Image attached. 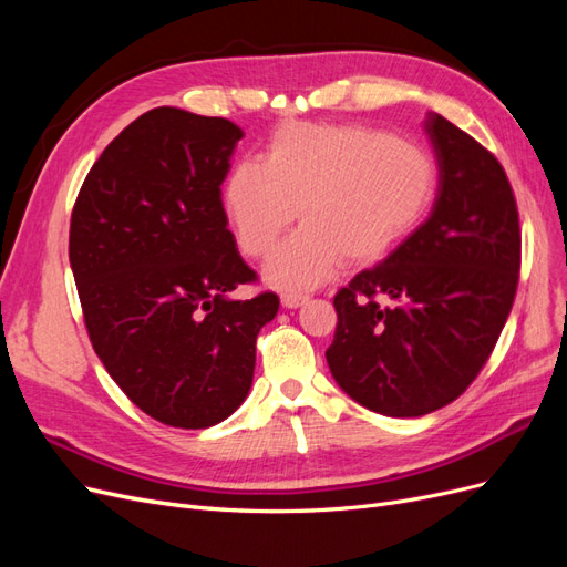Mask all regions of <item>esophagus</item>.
Listing matches in <instances>:
<instances>
[{"label":"esophagus","mask_w":567,"mask_h":567,"mask_svg":"<svg viewBox=\"0 0 567 567\" xmlns=\"http://www.w3.org/2000/svg\"><path fill=\"white\" fill-rule=\"evenodd\" d=\"M307 298L305 293H298V290H286V293H281V302H284V307H290V310H293V307H300V305H305Z\"/></svg>","instance_id":"obj_1"}]
</instances>
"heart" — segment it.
<instances>
[{
	"label": "heart",
	"mask_w": 567,
	"mask_h": 567,
	"mask_svg": "<svg viewBox=\"0 0 567 567\" xmlns=\"http://www.w3.org/2000/svg\"><path fill=\"white\" fill-rule=\"evenodd\" d=\"M435 163L406 140L367 125L288 123L265 163H236L225 205L241 250L265 257L300 208L305 227L267 265L281 286H315L346 260L371 265L419 225L435 194Z\"/></svg>",
	"instance_id": "obj_1"
}]
</instances>
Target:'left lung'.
Returning a JSON list of instances; mask_svg holds the SVG:
<instances>
[{"label":"left lung","instance_id":"1","mask_svg":"<svg viewBox=\"0 0 567 567\" xmlns=\"http://www.w3.org/2000/svg\"><path fill=\"white\" fill-rule=\"evenodd\" d=\"M440 188L433 213L381 265L340 288L326 362L375 414L447 406L502 336L520 277L518 205L502 163L447 117L427 113Z\"/></svg>","mask_w":567,"mask_h":567}]
</instances>
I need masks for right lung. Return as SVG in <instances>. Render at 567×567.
<instances>
[{
	"mask_svg": "<svg viewBox=\"0 0 567 567\" xmlns=\"http://www.w3.org/2000/svg\"><path fill=\"white\" fill-rule=\"evenodd\" d=\"M244 132L225 117L153 109L104 148L71 215L73 277L92 348L132 404L198 431L252 385L271 290L229 298L257 274L236 250L221 182Z\"/></svg>",
	"mask_w": 567,
	"mask_h": 567,
	"instance_id": "1",
	"label": "right lung"
}]
</instances>
